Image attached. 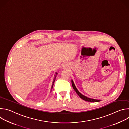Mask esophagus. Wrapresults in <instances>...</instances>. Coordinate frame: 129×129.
Here are the masks:
<instances>
[{
	"label": "esophagus",
	"instance_id": "1",
	"mask_svg": "<svg viewBox=\"0 0 129 129\" xmlns=\"http://www.w3.org/2000/svg\"><path fill=\"white\" fill-rule=\"evenodd\" d=\"M67 64H65V65H64V66H63V68H64V69H66V68H67Z\"/></svg>",
	"mask_w": 129,
	"mask_h": 129
}]
</instances>
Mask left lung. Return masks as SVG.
<instances>
[{
  "label": "left lung",
  "instance_id": "1",
  "mask_svg": "<svg viewBox=\"0 0 129 129\" xmlns=\"http://www.w3.org/2000/svg\"><path fill=\"white\" fill-rule=\"evenodd\" d=\"M71 84H72V87L73 88V89L75 90V92H76V93H77V94L82 99H83V100L84 101H87V102H100V100H95V99H90V98H87L83 95H82L81 93H80L79 91L77 90V89L76 88L75 84H74V83H73V81L72 80L71 81Z\"/></svg>",
  "mask_w": 129,
  "mask_h": 129
}]
</instances>
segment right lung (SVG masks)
I'll return each mask as SVG.
<instances>
[{
	"mask_svg": "<svg viewBox=\"0 0 129 129\" xmlns=\"http://www.w3.org/2000/svg\"><path fill=\"white\" fill-rule=\"evenodd\" d=\"M57 75H58V73H57V72H56V74L54 75V80H53V84H52V88H52V87H53V83H54V81H55V79H56Z\"/></svg>",
	"mask_w": 129,
	"mask_h": 129,
	"instance_id": "obj_1",
	"label": "right lung"
}]
</instances>
